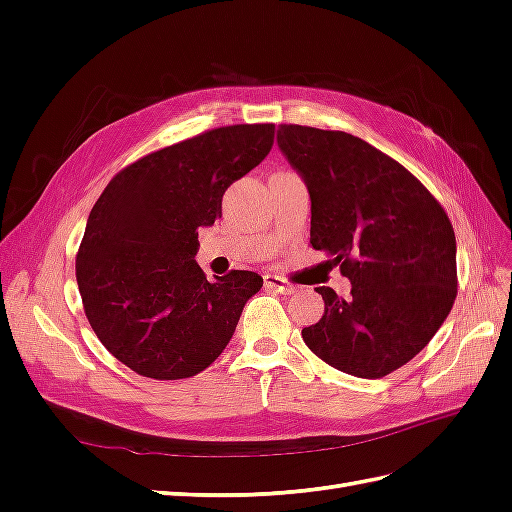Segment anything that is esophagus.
I'll use <instances>...</instances> for the list:
<instances>
[{"mask_svg": "<svg viewBox=\"0 0 512 512\" xmlns=\"http://www.w3.org/2000/svg\"><path fill=\"white\" fill-rule=\"evenodd\" d=\"M265 288L267 290H275V292H282V294L297 292V286L284 282L282 277H277V275H265Z\"/></svg>", "mask_w": 512, "mask_h": 512, "instance_id": "34e87169", "label": "esophagus"}]
</instances>
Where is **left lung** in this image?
<instances>
[{"mask_svg": "<svg viewBox=\"0 0 512 512\" xmlns=\"http://www.w3.org/2000/svg\"><path fill=\"white\" fill-rule=\"evenodd\" d=\"M277 147L307 185L309 243L352 284L348 299L316 288L324 316L303 329V342L344 374H391L429 344L455 303L451 220L404 166L352 134L280 126Z\"/></svg>", "mask_w": 512, "mask_h": 512, "instance_id": "8db88e82", "label": "left lung"}]
</instances>
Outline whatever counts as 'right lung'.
<instances>
[{"label": "right lung", "instance_id": "right-lung-1", "mask_svg": "<svg viewBox=\"0 0 512 512\" xmlns=\"http://www.w3.org/2000/svg\"><path fill=\"white\" fill-rule=\"evenodd\" d=\"M273 132V123H243L149 153L115 175L91 209L76 282L91 329L136 374H200L262 288L254 271L207 280L194 256L198 228L213 226L228 185L267 158Z\"/></svg>", "mask_w": 512, "mask_h": 512}]
</instances>
